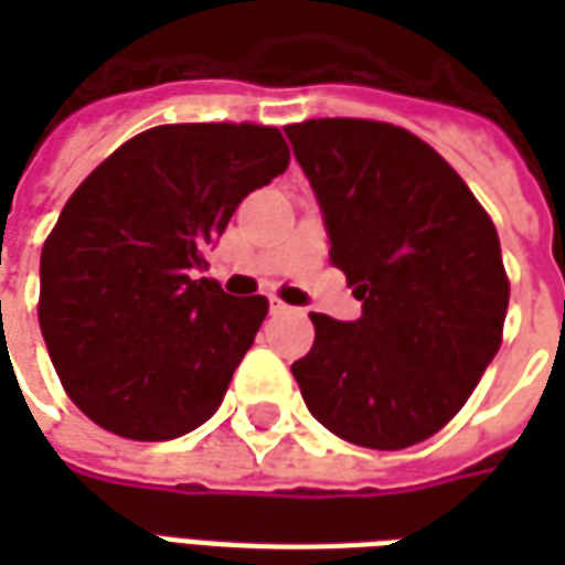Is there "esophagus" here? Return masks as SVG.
I'll return each mask as SVG.
<instances>
[{"mask_svg":"<svg viewBox=\"0 0 565 565\" xmlns=\"http://www.w3.org/2000/svg\"><path fill=\"white\" fill-rule=\"evenodd\" d=\"M269 311L271 315H287V311H290V306H284L281 299H269Z\"/></svg>","mask_w":565,"mask_h":565,"instance_id":"obj_1","label":"esophagus"}]
</instances>
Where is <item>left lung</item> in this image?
Masks as SVG:
<instances>
[{
    "label": "left lung",
    "instance_id": "8db88e82",
    "mask_svg": "<svg viewBox=\"0 0 565 565\" xmlns=\"http://www.w3.org/2000/svg\"><path fill=\"white\" fill-rule=\"evenodd\" d=\"M284 132L318 196L332 266L363 302L356 320L311 315L315 344L290 372L308 412L344 441L417 445L460 412L502 342L497 226L408 129L323 117Z\"/></svg>",
    "mask_w": 565,
    "mask_h": 565
}]
</instances>
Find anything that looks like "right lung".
I'll list each match as a JSON object with an SVG mask.
<instances>
[{
    "label": "right lung",
    "mask_w": 565,
    "mask_h": 565,
    "mask_svg": "<svg viewBox=\"0 0 565 565\" xmlns=\"http://www.w3.org/2000/svg\"><path fill=\"white\" fill-rule=\"evenodd\" d=\"M275 127L169 124L108 157L42 247V323L68 399L93 424L166 441L205 424L269 311L202 278L238 202L287 169Z\"/></svg>",
    "instance_id": "1"
}]
</instances>
